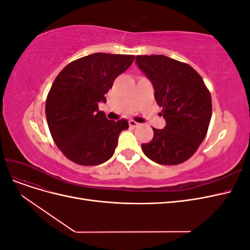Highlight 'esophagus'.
I'll return each mask as SVG.
<instances>
[{
	"instance_id": "esophagus-1",
	"label": "esophagus",
	"mask_w": 250,
	"mask_h": 250,
	"mask_svg": "<svg viewBox=\"0 0 250 250\" xmlns=\"http://www.w3.org/2000/svg\"><path fill=\"white\" fill-rule=\"evenodd\" d=\"M129 126L130 127H132V128H135V127H138V126H140V123H138V122H135V121H133V120H129Z\"/></svg>"
}]
</instances>
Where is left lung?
<instances>
[{
    "instance_id": "left-lung-1",
    "label": "left lung",
    "mask_w": 250,
    "mask_h": 250,
    "mask_svg": "<svg viewBox=\"0 0 250 250\" xmlns=\"http://www.w3.org/2000/svg\"><path fill=\"white\" fill-rule=\"evenodd\" d=\"M135 63L151 81L156 103L163 108L164 129L142 144L145 155L161 165L188 160L206 138L211 117L208 89L192 66L165 55H138Z\"/></svg>"
}]
</instances>
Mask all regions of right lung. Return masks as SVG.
Listing matches in <instances>:
<instances>
[{
  "label": "right lung",
  "mask_w": 250,
  "mask_h": 250,
  "mask_svg": "<svg viewBox=\"0 0 250 250\" xmlns=\"http://www.w3.org/2000/svg\"><path fill=\"white\" fill-rule=\"evenodd\" d=\"M133 55L94 53L67 64L53 82L46 101L49 129L70 161L96 166L115 153L127 120H108L98 105L113 81L133 62Z\"/></svg>",
  "instance_id": "1"
}]
</instances>
